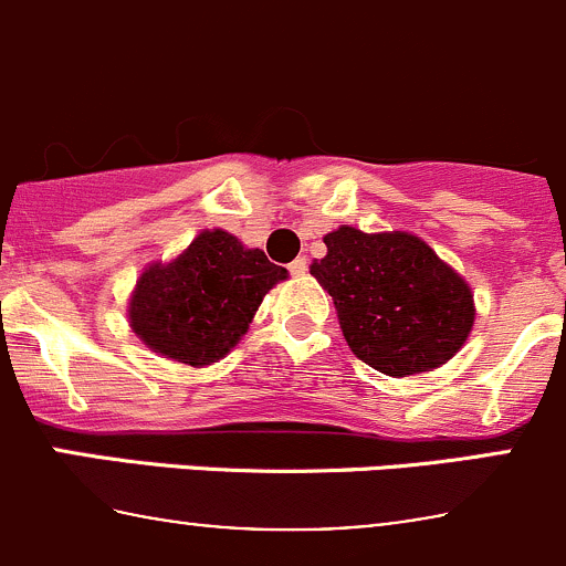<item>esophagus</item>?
Instances as JSON below:
<instances>
[{
	"label": "esophagus",
	"instance_id": "1",
	"mask_svg": "<svg viewBox=\"0 0 566 566\" xmlns=\"http://www.w3.org/2000/svg\"><path fill=\"white\" fill-rule=\"evenodd\" d=\"M306 271H310V262H306V256H298V260L290 262V273H293V276H306Z\"/></svg>",
	"mask_w": 566,
	"mask_h": 566
}]
</instances>
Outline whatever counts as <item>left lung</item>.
Wrapping results in <instances>:
<instances>
[{
  "label": "left lung",
  "mask_w": 566,
  "mask_h": 566,
  "mask_svg": "<svg viewBox=\"0 0 566 566\" xmlns=\"http://www.w3.org/2000/svg\"><path fill=\"white\" fill-rule=\"evenodd\" d=\"M310 273L334 298L347 345L378 373L408 378L447 364L468 339L473 295L424 241L339 227Z\"/></svg>",
  "instance_id": "1"
}]
</instances>
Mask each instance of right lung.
<instances>
[{
	"instance_id": "obj_1",
	"label": "right lung",
	"mask_w": 566,
	"mask_h": 566,
	"mask_svg": "<svg viewBox=\"0 0 566 566\" xmlns=\"http://www.w3.org/2000/svg\"><path fill=\"white\" fill-rule=\"evenodd\" d=\"M287 279L260 249L224 230L199 232L169 265L147 268L130 298V328L161 356L191 367L219 361L247 334L268 290Z\"/></svg>"
}]
</instances>
